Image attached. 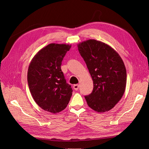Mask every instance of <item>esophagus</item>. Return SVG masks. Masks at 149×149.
Returning <instances> with one entry per match:
<instances>
[{
  "label": "esophagus",
  "mask_w": 149,
  "mask_h": 149,
  "mask_svg": "<svg viewBox=\"0 0 149 149\" xmlns=\"http://www.w3.org/2000/svg\"><path fill=\"white\" fill-rule=\"evenodd\" d=\"M79 84H74L73 86V88H74V90H76V91H78V89H79Z\"/></svg>",
  "instance_id": "obj_1"
}]
</instances>
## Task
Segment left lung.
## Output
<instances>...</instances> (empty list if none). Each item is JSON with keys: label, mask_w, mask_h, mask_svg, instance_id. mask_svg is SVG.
Listing matches in <instances>:
<instances>
[{"label": "left lung", "mask_w": 149, "mask_h": 149, "mask_svg": "<svg viewBox=\"0 0 149 149\" xmlns=\"http://www.w3.org/2000/svg\"><path fill=\"white\" fill-rule=\"evenodd\" d=\"M92 79L93 90L85 96L88 105L97 112L109 111L123 97L127 73L124 62L114 48L94 39L78 44Z\"/></svg>", "instance_id": "obj_1"}]
</instances>
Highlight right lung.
Instances as JSON below:
<instances>
[{"label": "right lung", "mask_w": 149, "mask_h": 149, "mask_svg": "<svg viewBox=\"0 0 149 149\" xmlns=\"http://www.w3.org/2000/svg\"><path fill=\"white\" fill-rule=\"evenodd\" d=\"M71 45L50 43L33 56L29 66L27 81L30 91L43 110L58 113L69 103L73 90L66 83L61 65Z\"/></svg>", "instance_id": "add662e5"}]
</instances>
